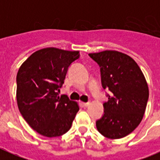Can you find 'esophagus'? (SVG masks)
<instances>
[{
	"label": "esophagus",
	"instance_id": "esophagus-1",
	"mask_svg": "<svg viewBox=\"0 0 160 160\" xmlns=\"http://www.w3.org/2000/svg\"><path fill=\"white\" fill-rule=\"evenodd\" d=\"M89 104H90L89 102H86V103H85V102H83V103H82V106H83V107H87L88 106H89Z\"/></svg>",
	"mask_w": 160,
	"mask_h": 160
}]
</instances>
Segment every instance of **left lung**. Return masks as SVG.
<instances>
[{"label":"left lung","instance_id":"obj_1","mask_svg":"<svg viewBox=\"0 0 160 160\" xmlns=\"http://www.w3.org/2000/svg\"><path fill=\"white\" fill-rule=\"evenodd\" d=\"M88 55L101 68L103 88L111 91L96 128L107 138H123L139 125L145 113L149 96L145 77L136 61L125 53L106 50Z\"/></svg>","mask_w":160,"mask_h":160}]
</instances>
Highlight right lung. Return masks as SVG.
<instances>
[{"instance_id": "right-lung-1", "label": "right lung", "mask_w": 160, "mask_h": 160, "mask_svg": "<svg viewBox=\"0 0 160 160\" xmlns=\"http://www.w3.org/2000/svg\"><path fill=\"white\" fill-rule=\"evenodd\" d=\"M78 51L46 48L24 61L17 74V103L24 120L47 137L62 136L72 127L79 107L58 92Z\"/></svg>"}]
</instances>
